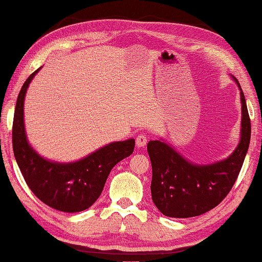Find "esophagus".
<instances>
[{"mask_svg":"<svg viewBox=\"0 0 262 262\" xmlns=\"http://www.w3.org/2000/svg\"><path fill=\"white\" fill-rule=\"evenodd\" d=\"M146 142H147V138H146L145 134H139L136 136V145H137L138 147L145 146Z\"/></svg>","mask_w":262,"mask_h":262,"instance_id":"esophagus-1","label":"esophagus"}]
</instances>
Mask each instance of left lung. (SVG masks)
<instances>
[{"mask_svg":"<svg viewBox=\"0 0 262 262\" xmlns=\"http://www.w3.org/2000/svg\"><path fill=\"white\" fill-rule=\"evenodd\" d=\"M236 84L241 90L237 80ZM240 94L241 139L227 159L214 164L196 165L161 140L147 143L152 165L151 196L162 214L169 217H194L213 209L229 194L251 142V119L242 90Z\"/></svg>","mask_w":262,"mask_h":262,"instance_id":"obj_1","label":"left lung"}]
</instances>
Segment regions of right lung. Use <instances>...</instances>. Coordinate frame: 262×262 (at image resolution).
Instances as JSON below:
<instances>
[{
  "mask_svg": "<svg viewBox=\"0 0 262 262\" xmlns=\"http://www.w3.org/2000/svg\"><path fill=\"white\" fill-rule=\"evenodd\" d=\"M39 70L29 75L17 96L13 122L14 155L26 183L37 199L53 209L78 213L98 200L113 166L134 152L135 139L111 143L81 161L67 164L49 162L37 155L26 138L24 100Z\"/></svg>",
  "mask_w": 262,
  "mask_h": 262,
  "instance_id": "1",
  "label": "right lung"
}]
</instances>
